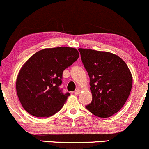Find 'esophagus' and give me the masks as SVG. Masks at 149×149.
Here are the masks:
<instances>
[{
    "label": "esophagus",
    "mask_w": 149,
    "mask_h": 149,
    "mask_svg": "<svg viewBox=\"0 0 149 149\" xmlns=\"http://www.w3.org/2000/svg\"><path fill=\"white\" fill-rule=\"evenodd\" d=\"M80 93H81V91H80L79 89L76 90V91H75V92H74L75 95H78V94H80Z\"/></svg>",
    "instance_id": "1"
}]
</instances>
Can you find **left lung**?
<instances>
[{
  "label": "left lung",
  "instance_id": "left-lung-1",
  "mask_svg": "<svg viewBox=\"0 0 149 149\" xmlns=\"http://www.w3.org/2000/svg\"><path fill=\"white\" fill-rule=\"evenodd\" d=\"M90 77L93 100L86 106L102 118L111 117L123 107L132 86V76L120 57L107 52L78 49Z\"/></svg>",
  "mask_w": 149,
  "mask_h": 149
}]
</instances>
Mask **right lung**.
<instances>
[{
	"instance_id": "right-lung-1",
	"label": "right lung",
	"mask_w": 149,
	"mask_h": 149,
	"mask_svg": "<svg viewBox=\"0 0 149 149\" xmlns=\"http://www.w3.org/2000/svg\"><path fill=\"white\" fill-rule=\"evenodd\" d=\"M78 57L76 49L61 47L39 51L24 63L16 80V91L29 114L47 117L62 108L70 95L63 94L59 88L62 73Z\"/></svg>"
}]
</instances>
